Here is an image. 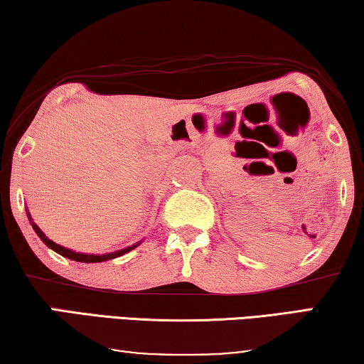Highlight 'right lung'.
I'll list each match as a JSON object with an SVG mask.
<instances>
[{
  "mask_svg": "<svg viewBox=\"0 0 364 364\" xmlns=\"http://www.w3.org/2000/svg\"><path fill=\"white\" fill-rule=\"evenodd\" d=\"M26 213H27V218H29L32 229H33V231H36L37 236L42 239V242L46 244L47 247L55 250V252L60 254V255L66 257V259L75 260V262H82V264H99V262H107V260H112V259H117V257H120V255H124L127 252H130V250H133L135 247H138L139 244H141V242H136V244H133V245H128V247H125V249L115 250V252H109V254H82V252H76V250H71L68 247H63V245H60L57 242H53L52 239H48L46 234H43L42 229L38 228L36 223H33L32 216L29 213V210H26Z\"/></svg>",
  "mask_w": 364,
  "mask_h": 364,
  "instance_id": "1",
  "label": "right lung"
}]
</instances>
